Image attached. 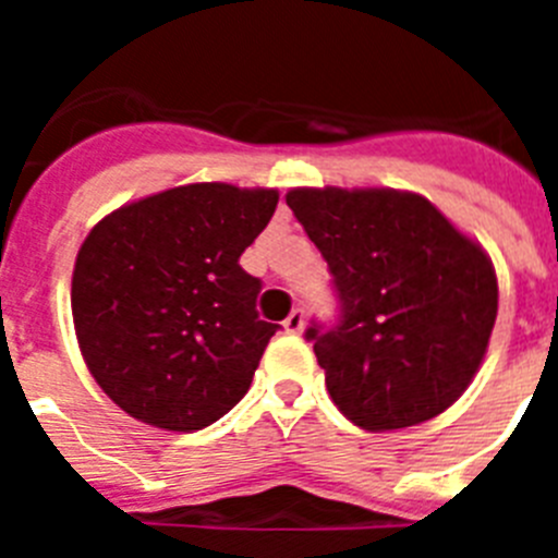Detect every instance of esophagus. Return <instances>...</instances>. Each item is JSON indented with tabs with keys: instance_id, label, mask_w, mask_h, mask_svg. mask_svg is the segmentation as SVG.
I'll return each instance as SVG.
<instances>
[{
	"instance_id": "34e87169",
	"label": "esophagus",
	"mask_w": 558,
	"mask_h": 558,
	"mask_svg": "<svg viewBox=\"0 0 558 558\" xmlns=\"http://www.w3.org/2000/svg\"><path fill=\"white\" fill-rule=\"evenodd\" d=\"M284 329H288L290 335H299L304 329V310L302 307H295L293 313L284 318Z\"/></svg>"
}]
</instances>
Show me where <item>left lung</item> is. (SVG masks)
<instances>
[{
    "instance_id": "8db88e82",
    "label": "left lung",
    "mask_w": 558,
    "mask_h": 558,
    "mask_svg": "<svg viewBox=\"0 0 558 558\" xmlns=\"http://www.w3.org/2000/svg\"><path fill=\"white\" fill-rule=\"evenodd\" d=\"M288 206L338 295V322L304 332L338 411L366 430L445 413L489 347V256L416 192L304 186L288 192Z\"/></svg>"
}]
</instances>
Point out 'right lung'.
<instances>
[{
  "instance_id": "obj_1",
  "label": "right lung",
  "mask_w": 558,
  "mask_h": 558,
  "mask_svg": "<svg viewBox=\"0 0 558 558\" xmlns=\"http://www.w3.org/2000/svg\"><path fill=\"white\" fill-rule=\"evenodd\" d=\"M276 190L186 184L120 206L88 231L72 274L77 343L97 386L161 430H201L245 397L279 324L240 265Z\"/></svg>"
}]
</instances>
